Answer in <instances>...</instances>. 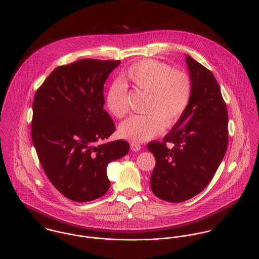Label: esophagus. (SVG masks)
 <instances>
[{
	"label": "esophagus",
	"mask_w": 259,
	"mask_h": 259,
	"mask_svg": "<svg viewBox=\"0 0 259 259\" xmlns=\"http://www.w3.org/2000/svg\"><path fill=\"white\" fill-rule=\"evenodd\" d=\"M130 147H131V150L132 151H139L140 149H141V146L139 145V144H136V143H131V145H130Z\"/></svg>",
	"instance_id": "esophagus-1"
}]
</instances>
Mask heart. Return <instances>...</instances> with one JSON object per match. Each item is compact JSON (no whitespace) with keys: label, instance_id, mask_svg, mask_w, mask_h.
<instances>
[{"label":"heart","instance_id":"1","mask_svg":"<svg viewBox=\"0 0 259 259\" xmlns=\"http://www.w3.org/2000/svg\"><path fill=\"white\" fill-rule=\"evenodd\" d=\"M125 76L139 91L148 93L144 104L146 114L132 116L119 126V135L133 143L150 140L162 132L163 127L177 124L191 103L193 81L184 70L145 59L131 65ZM106 104L115 117H125L130 111L128 85L119 80L112 82Z\"/></svg>","mask_w":259,"mask_h":259}]
</instances>
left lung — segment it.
<instances>
[{
    "label": "left lung",
    "mask_w": 259,
    "mask_h": 259,
    "mask_svg": "<svg viewBox=\"0 0 259 259\" xmlns=\"http://www.w3.org/2000/svg\"><path fill=\"white\" fill-rule=\"evenodd\" d=\"M186 63L193 81L191 103L162 142L147 144L156 160L151 190L158 198L174 203L186 201L206 187L228 144L226 104L214 75L189 55ZM167 143H174L172 150L166 148Z\"/></svg>",
    "instance_id": "1"
}]
</instances>
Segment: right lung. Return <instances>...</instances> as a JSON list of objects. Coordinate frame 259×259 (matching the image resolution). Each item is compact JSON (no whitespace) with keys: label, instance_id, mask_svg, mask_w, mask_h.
Segmentation results:
<instances>
[{"label":"right lung","instance_id":"1","mask_svg":"<svg viewBox=\"0 0 259 259\" xmlns=\"http://www.w3.org/2000/svg\"><path fill=\"white\" fill-rule=\"evenodd\" d=\"M120 63L83 59L57 67L35 94L31 123L34 147L55 188L72 201L103 196L110 187L108 164L129 151L124 140L95 145L115 131L103 109V89Z\"/></svg>","mask_w":259,"mask_h":259}]
</instances>
